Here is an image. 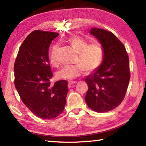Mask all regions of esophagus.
I'll list each match as a JSON object with an SVG mask.
<instances>
[{
	"mask_svg": "<svg viewBox=\"0 0 146 146\" xmlns=\"http://www.w3.org/2000/svg\"><path fill=\"white\" fill-rule=\"evenodd\" d=\"M76 81H73V80L68 81V87L69 88L73 87L74 84H76Z\"/></svg>",
	"mask_w": 146,
	"mask_h": 146,
	"instance_id": "esophagus-1",
	"label": "esophagus"
}]
</instances>
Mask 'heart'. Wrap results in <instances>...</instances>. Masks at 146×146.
<instances>
[{
  "instance_id": "obj_1",
  "label": "heart",
  "mask_w": 146,
  "mask_h": 146,
  "mask_svg": "<svg viewBox=\"0 0 146 146\" xmlns=\"http://www.w3.org/2000/svg\"><path fill=\"white\" fill-rule=\"evenodd\" d=\"M68 43L78 53L75 62L78 64L66 66L56 71V77L58 79L71 80L80 76L84 70L86 73H92L100 67L104 58V50L100 44L88 41L80 36H71ZM58 46L54 45L49 53V60L53 66L58 65Z\"/></svg>"
}]
</instances>
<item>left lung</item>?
Wrapping results in <instances>:
<instances>
[{"label": "left lung", "instance_id": "1", "mask_svg": "<svg viewBox=\"0 0 146 146\" xmlns=\"http://www.w3.org/2000/svg\"><path fill=\"white\" fill-rule=\"evenodd\" d=\"M90 33L99 40L104 50L102 64L87 76V105L98 113L108 112L124 98L130 79L129 57L123 44L111 32L93 28Z\"/></svg>", "mask_w": 146, "mask_h": 146}]
</instances>
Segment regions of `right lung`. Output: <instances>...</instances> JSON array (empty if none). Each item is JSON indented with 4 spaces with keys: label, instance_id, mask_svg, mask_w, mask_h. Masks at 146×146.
Wrapping results in <instances>:
<instances>
[{
    "label": "right lung",
    "instance_id": "1",
    "mask_svg": "<svg viewBox=\"0 0 146 146\" xmlns=\"http://www.w3.org/2000/svg\"><path fill=\"white\" fill-rule=\"evenodd\" d=\"M58 33L35 30L20 48L14 64L15 86L22 101L35 115L52 119L63 111L68 91L65 80L50 84L53 76L48 50Z\"/></svg>",
    "mask_w": 146,
    "mask_h": 146
}]
</instances>
